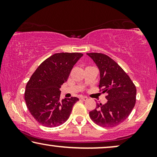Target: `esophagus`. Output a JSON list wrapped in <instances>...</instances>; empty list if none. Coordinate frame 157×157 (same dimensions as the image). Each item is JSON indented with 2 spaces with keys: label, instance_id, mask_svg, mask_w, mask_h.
<instances>
[{
  "label": "esophagus",
  "instance_id": "34e87169",
  "mask_svg": "<svg viewBox=\"0 0 157 157\" xmlns=\"http://www.w3.org/2000/svg\"><path fill=\"white\" fill-rule=\"evenodd\" d=\"M81 99H82L83 101H87L88 98L86 96H81Z\"/></svg>",
  "mask_w": 157,
  "mask_h": 157
}]
</instances>
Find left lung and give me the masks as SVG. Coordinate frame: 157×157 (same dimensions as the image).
Wrapping results in <instances>:
<instances>
[{"instance_id":"left-lung-1","label":"left lung","mask_w":157,"mask_h":157,"mask_svg":"<svg viewBox=\"0 0 157 157\" xmlns=\"http://www.w3.org/2000/svg\"><path fill=\"white\" fill-rule=\"evenodd\" d=\"M100 71V91L106 93L105 104H96L89 112L94 123L104 127H113L126 119L136 104V89L130 77L117 62L100 53H87Z\"/></svg>"}]
</instances>
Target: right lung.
I'll return each instance as SVG.
<instances>
[{"instance_id":"add662e5","label":"right lung","mask_w":157,"mask_h":157,"mask_svg":"<svg viewBox=\"0 0 157 157\" xmlns=\"http://www.w3.org/2000/svg\"><path fill=\"white\" fill-rule=\"evenodd\" d=\"M81 53H55L40 64L28 81L25 91L27 108L38 123L56 127L67 121L77 97L60 99L59 89L68 80Z\"/></svg>"}]
</instances>
